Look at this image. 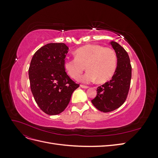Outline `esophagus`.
<instances>
[{"label": "esophagus", "mask_w": 158, "mask_h": 158, "mask_svg": "<svg viewBox=\"0 0 158 158\" xmlns=\"http://www.w3.org/2000/svg\"><path fill=\"white\" fill-rule=\"evenodd\" d=\"M80 87L82 88H84V89H87V88H89V86H88V85H82V84L80 85Z\"/></svg>", "instance_id": "esophagus-1"}]
</instances>
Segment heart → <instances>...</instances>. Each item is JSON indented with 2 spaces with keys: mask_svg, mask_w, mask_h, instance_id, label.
<instances>
[{
  "mask_svg": "<svg viewBox=\"0 0 158 158\" xmlns=\"http://www.w3.org/2000/svg\"><path fill=\"white\" fill-rule=\"evenodd\" d=\"M74 55V58L64 60V67L71 78H77L85 66L88 71L79 78L81 82L88 83L97 79L98 82L103 83L111 78L116 70L117 57L111 47L85 45L76 49Z\"/></svg>",
  "mask_w": 158,
  "mask_h": 158,
  "instance_id": "heart-1",
  "label": "heart"
}]
</instances>
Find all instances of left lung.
<instances>
[{
	"instance_id": "8db88e82",
	"label": "left lung",
	"mask_w": 158,
	"mask_h": 158,
	"mask_svg": "<svg viewBox=\"0 0 158 158\" xmlns=\"http://www.w3.org/2000/svg\"><path fill=\"white\" fill-rule=\"evenodd\" d=\"M110 44L117 55V69L111 80L98 88L96 97L92 100L94 106L104 113L113 111L125 103L132 76V66L128 52L117 42L111 41Z\"/></svg>"
}]
</instances>
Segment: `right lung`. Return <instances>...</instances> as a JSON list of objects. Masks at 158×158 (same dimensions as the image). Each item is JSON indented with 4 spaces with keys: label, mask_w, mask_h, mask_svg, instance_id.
Returning a JSON list of instances; mask_svg holds the SVG:
<instances>
[{
    "label": "right lung",
    "mask_w": 158,
    "mask_h": 158,
    "mask_svg": "<svg viewBox=\"0 0 158 158\" xmlns=\"http://www.w3.org/2000/svg\"><path fill=\"white\" fill-rule=\"evenodd\" d=\"M69 47L63 43L48 44L33 55L28 73L33 98L49 115L63 112L80 85L66 74L64 62Z\"/></svg>",
    "instance_id": "1"
}]
</instances>
